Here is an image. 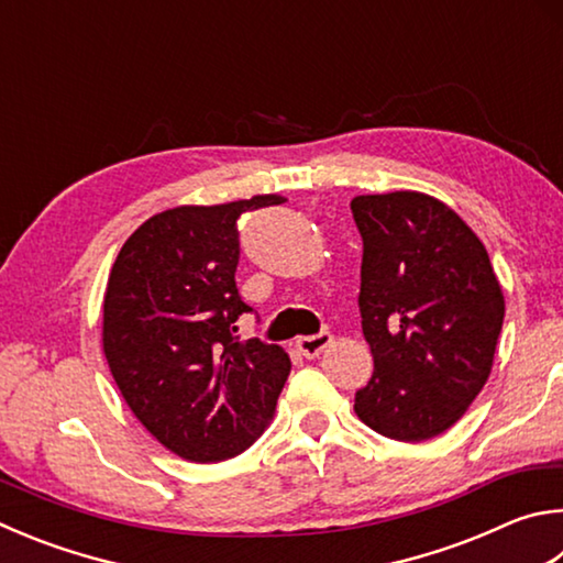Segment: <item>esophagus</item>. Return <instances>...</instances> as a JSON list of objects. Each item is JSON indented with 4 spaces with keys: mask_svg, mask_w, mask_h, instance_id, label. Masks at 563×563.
Segmentation results:
<instances>
[{
    "mask_svg": "<svg viewBox=\"0 0 563 563\" xmlns=\"http://www.w3.org/2000/svg\"><path fill=\"white\" fill-rule=\"evenodd\" d=\"M332 344V334L330 332H320V334H312V336H300L295 346H298L302 356H308V360H314V356H320L327 346Z\"/></svg>",
    "mask_w": 563,
    "mask_h": 563,
    "instance_id": "obj_1",
    "label": "esophagus"
}]
</instances>
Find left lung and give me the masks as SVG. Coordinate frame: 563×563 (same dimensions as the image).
<instances>
[{
  "instance_id": "obj_1",
  "label": "left lung",
  "mask_w": 563,
  "mask_h": 563,
  "mask_svg": "<svg viewBox=\"0 0 563 563\" xmlns=\"http://www.w3.org/2000/svg\"><path fill=\"white\" fill-rule=\"evenodd\" d=\"M362 233V332L374 356L354 411L391 441L441 435L493 372L505 295L473 229L421 191L352 199Z\"/></svg>"
}]
</instances>
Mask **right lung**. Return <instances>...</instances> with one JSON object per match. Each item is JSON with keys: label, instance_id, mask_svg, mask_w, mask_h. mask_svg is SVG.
<instances>
[{"label": "right lung", "instance_id": "1", "mask_svg": "<svg viewBox=\"0 0 563 563\" xmlns=\"http://www.w3.org/2000/svg\"><path fill=\"white\" fill-rule=\"evenodd\" d=\"M285 197L177 207L147 219L112 263L103 352L137 421L191 463L236 457L268 428L290 374L278 344L239 342L241 213Z\"/></svg>", "mask_w": 563, "mask_h": 563}]
</instances>
